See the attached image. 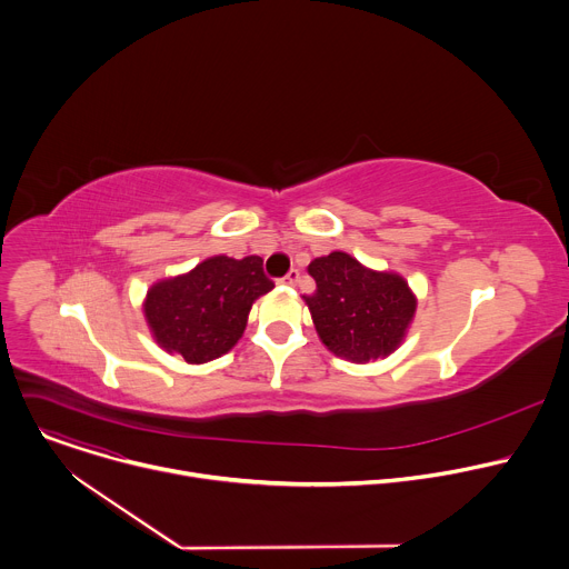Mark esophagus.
<instances>
[{"label":"esophagus","instance_id":"34e87169","mask_svg":"<svg viewBox=\"0 0 569 569\" xmlns=\"http://www.w3.org/2000/svg\"><path fill=\"white\" fill-rule=\"evenodd\" d=\"M281 283H286V286H297V283H299V270H290V272L281 279Z\"/></svg>","mask_w":569,"mask_h":569}]
</instances>
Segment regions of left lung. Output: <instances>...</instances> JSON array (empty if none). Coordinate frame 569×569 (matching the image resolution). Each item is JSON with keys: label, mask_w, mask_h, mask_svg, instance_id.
I'll return each mask as SVG.
<instances>
[{"label": "left lung", "mask_w": 569, "mask_h": 569, "mask_svg": "<svg viewBox=\"0 0 569 569\" xmlns=\"http://www.w3.org/2000/svg\"><path fill=\"white\" fill-rule=\"evenodd\" d=\"M317 290L303 297L331 353L356 365L391 356L410 331L417 295L398 272L371 270L347 252L310 261Z\"/></svg>", "instance_id": "obj_1"}]
</instances>
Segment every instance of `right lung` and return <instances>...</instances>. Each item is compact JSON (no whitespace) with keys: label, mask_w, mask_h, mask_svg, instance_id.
Masks as SVG:
<instances>
[{"label":"right lung","mask_w":569,"mask_h":569,"mask_svg":"<svg viewBox=\"0 0 569 569\" xmlns=\"http://www.w3.org/2000/svg\"><path fill=\"white\" fill-rule=\"evenodd\" d=\"M274 283L261 257H209L193 270L152 283L141 303L154 342L202 365L231 351L248 327L252 303Z\"/></svg>","instance_id":"1"}]
</instances>
